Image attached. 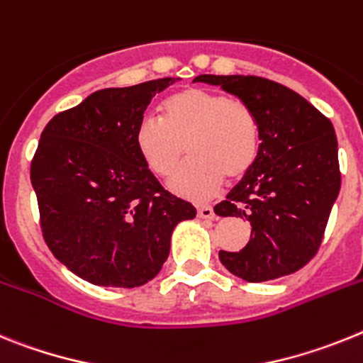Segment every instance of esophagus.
<instances>
[{
    "mask_svg": "<svg viewBox=\"0 0 363 363\" xmlns=\"http://www.w3.org/2000/svg\"><path fill=\"white\" fill-rule=\"evenodd\" d=\"M197 217H201V219H213V217H216V212H213L212 206L204 204V206L197 208Z\"/></svg>",
    "mask_w": 363,
    "mask_h": 363,
    "instance_id": "esophagus-1",
    "label": "esophagus"
}]
</instances>
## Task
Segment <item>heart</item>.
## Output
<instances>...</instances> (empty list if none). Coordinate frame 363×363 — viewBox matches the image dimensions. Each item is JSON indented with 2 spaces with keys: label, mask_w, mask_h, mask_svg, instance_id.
<instances>
[{
  "label": "heart",
  "mask_w": 363,
  "mask_h": 363,
  "mask_svg": "<svg viewBox=\"0 0 363 363\" xmlns=\"http://www.w3.org/2000/svg\"><path fill=\"white\" fill-rule=\"evenodd\" d=\"M162 121L144 115L135 128V146L147 168L172 175L184 157L191 160L169 181L172 190L191 201L210 199L225 182L247 177L261 150L256 113L239 99L203 87H186L164 100Z\"/></svg>",
  "instance_id": "obj_1"
}]
</instances>
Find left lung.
<instances>
[{"label":"left lung","instance_id":"1","mask_svg":"<svg viewBox=\"0 0 363 363\" xmlns=\"http://www.w3.org/2000/svg\"><path fill=\"white\" fill-rule=\"evenodd\" d=\"M194 82L220 86L248 104L261 129L256 166L216 206L217 216L247 219L250 241L239 252L220 250V263L250 283L296 272L320 248L340 194L333 124L296 91L267 78L201 74Z\"/></svg>","mask_w":363,"mask_h":363}]
</instances>
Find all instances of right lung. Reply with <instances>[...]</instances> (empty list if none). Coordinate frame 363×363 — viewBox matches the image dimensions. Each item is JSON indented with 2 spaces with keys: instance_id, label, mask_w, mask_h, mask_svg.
I'll list each match as a JSON object with an SVG mask.
<instances>
[{
  "instance_id": "obj_1",
  "label": "right lung",
  "mask_w": 363,
  "mask_h": 363,
  "mask_svg": "<svg viewBox=\"0 0 363 363\" xmlns=\"http://www.w3.org/2000/svg\"><path fill=\"white\" fill-rule=\"evenodd\" d=\"M179 78L89 94L45 125L30 164L47 247L72 274L133 289L168 259L173 228L195 208L166 191L135 146L157 93Z\"/></svg>"
}]
</instances>
